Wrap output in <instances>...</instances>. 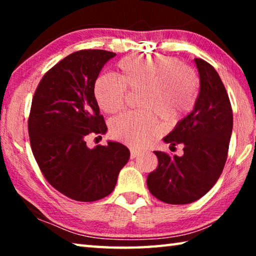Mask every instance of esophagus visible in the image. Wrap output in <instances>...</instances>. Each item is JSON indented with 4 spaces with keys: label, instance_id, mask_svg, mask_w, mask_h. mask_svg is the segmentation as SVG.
I'll return each instance as SVG.
<instances>
[{
    "label": "esophagus",
    "instance_id": "esophagus-1",
    "mask_svg": "<svg viewBox=\"0 0 256 256\" xmlns=\"http://www.w3.org/2000/svg\"><path fill=\"white\" fill-rule=\"evenodd\" d=\"M131 159H134V158H136L138 154H141V151H138V150H136V149H134V148H131Z\"/></svg>",
    "mask_w": 256,
    "mask_h": 256
}]
</instances>
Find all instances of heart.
I'll return each mask as SVG.
<instances>
[{
  "label": "heart",
  "mask_w": 256,
  "mask_h": 256,
  "mask_svg": "<svg viewBox=\"0 0 256 256\" xmlns=\"http://www.w3.org/2000/svg\"><path fill=\"white\" fill-rule=\"evenodd\" d=\"M120 79L100 74L94 86L98 106L104 112L122 110L125 89H141L140 110L126 112L110 122V136L128 146L141 148L160 133L156 116L164 123H178L196 102L200 81L192 68L164 55H132L118 63Z\"/></svg>",
  "instance_id": "b5f03b06"
}]
</instances>
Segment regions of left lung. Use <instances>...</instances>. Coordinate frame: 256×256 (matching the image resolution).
<instances>
[{
    "label": "left lung",
    "instance_id": "8db88e82",
    "mask_svg": "<svg viewBox=\"0 0 256 256\" xmlns=\"http://www.w3.org/2000/svg\"><path fill=\"white\" fill-rule=\"evenodd\" d=\"M200 92L193 110L162 140L170 146L182 144V157L154 151L158 167L146 178L158 200L188 204L209 192L222 175L232 132V110L218 72L204 60L196 58Z\"/></svg>",
    "mask_w": 256,
    "mask_h": 256
}]
</instances>
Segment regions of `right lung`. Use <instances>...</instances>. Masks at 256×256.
<instances>
[{
  "instance_id": "add662e5",
  "label": "right lung",
  "mask_w": 256,
  "mask_h": 256,
  "mask_svg": "<svg viewBox=\"0 0 256 256\" xmlns=\"http://www.w3.org/2000/svg\"><path fill=\"white\" fill-rule=\"evenodd\" d=\"M115 55L102 50L70 54L42 76L32 98L28 131L34 157L47 182L76 201L110 196L130 159L118 142L92 149L86 144L89 134L107 132L94 86Z\"/></svg>"
}]
</instances>
